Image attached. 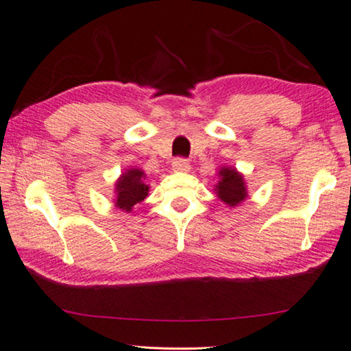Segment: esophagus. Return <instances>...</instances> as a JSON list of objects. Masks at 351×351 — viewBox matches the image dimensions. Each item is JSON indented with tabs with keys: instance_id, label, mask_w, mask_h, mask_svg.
<instances>
[{
	"instance_id": "esophagus-1",
	"label": "esophagus",
	"mask_w": 351,
	"mask_h": 351,
	"mask_svg": "<svg viewBox=\"0 0 351 351\" xmlns=\"http://www.w3.org/2000/svg\"><path fill=\"white\" fill-rule=\"evenodd\" d=\"M172 169L176 172H188L190 171V163L185 158H176L172 161Z\"/></svg>"
}]
</instances>
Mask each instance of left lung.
<instances>
[{"label": "left lung", "instance_id": "1", "mask_svg": "<svg viewBox=\"0 0 351 351\" xmlns=\"http://www.w3.org/2000/svg\"><path fill=\"white\" fill-rule=\"evenodd\" d=\"M218 177L220 180L215 186L217 196L231 207L241 204L247 197V186L241 172H237L234 167H221Z\"/></svg>", "mask_w": 351, "mask_h": 351}]
</instances>
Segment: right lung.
Returning a JSON list of instances; mask_svg holds the SVG:
<instances>
[{"label":"right lung","instance_id":"obj_1","mask_svg":"<svg viewBox=\"0 0 351 351\" xmlns=\"http://www.w3.org/2000/svg\"><path fill=\"white\" fill-rule=\"evenodd\" d=\"M144 172L131 167L115 182V207L131 212V209L142 202L149 195V185L144 184Z\"/></svg>","mask_w":351,"mask_h":351}]
</instances>
